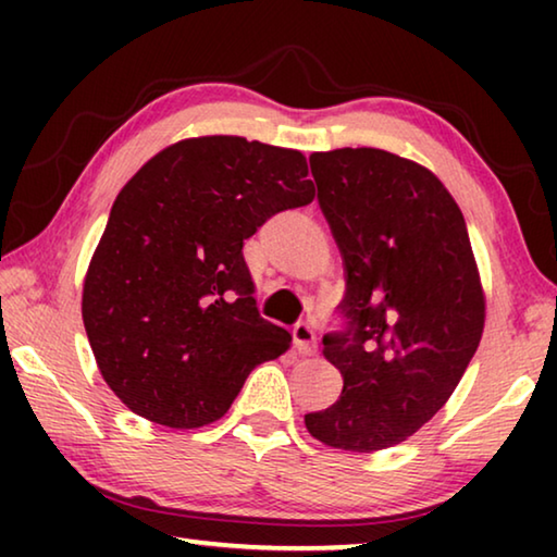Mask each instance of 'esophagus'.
Instances as JSON below:
<instances>
[{"mask_svg":"<svg viewBox=\"0 0 557 557\" xmlns=\"http://www.w3.org/2000/svg\"><path fill=\"white\" fill-rule=\"evenodd\" d=\"M292 336H295V346H297L299 354H314L317 351V334L307 322L295 324V329H292Z\"/></svg>","mask_w":557,"mask_h":557,"instance_id":"34e87169","label":"esophagus"}]
</instances>
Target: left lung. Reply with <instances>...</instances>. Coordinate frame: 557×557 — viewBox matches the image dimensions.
Returning <instances> with one entry per match:
<instances>
[{"instance_id": "left-lung-1", "label": "left lung", "mask_w": 557, "mask_h": 557, "mask_svg": "<svg viewBox=\"0 0 557 557\" xmlns=\"http://www.w3.org/2000/svg\"><path fill=\"white\" fill-rule=\"evenodd\" d=\"M309 166L344 258L348 326L322 351L344 391L305 425L334 449H388L435 418L482 342L467 223L428 166L385 149L314 152Z\"/></svg>"}]
</instances>
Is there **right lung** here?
I'll use <instances>...</instances> for the list:
<instances>
[{
	"label": "right lung",
	"instance_id": "right-lung-1",
	"mask_svg": "<svg viewBox=\"0 0 557 557\" xmlns=\"http://www.w3.org/2000/svg\"><path fill=\"white\" fill-rule=\"evenodd\" d=\"M297 149L211 135L169 145L122 186L83 282L102 379L139 418L196 430L292 344L262 319L243 258L270 215L307 206Z\"/></svg>",
	"mask_w": 557,
	"mask_h": 557
}]
</instances>
